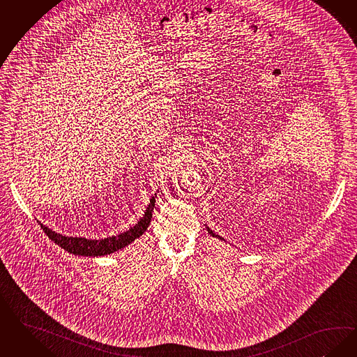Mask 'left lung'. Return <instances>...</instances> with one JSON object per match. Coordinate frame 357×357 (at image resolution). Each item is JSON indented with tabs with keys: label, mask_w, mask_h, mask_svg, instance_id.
<instances>
[{
	"label": "left lung",
	"mask_w": 357,
	"mask_h": 357,
	"mask_svg": "<svg viewBox=\"0 0 357 357\" xmlns=\"http://www.w3.org/2000/svg\"><path fill=\"white\" fill-rule=\"evenodd\" d=\"M208 232H210V234H211V235H213V236H216V238H219V239H222V238H220V236H219V235H215L214 232H213V231H211V229H208Z\"/></svg>",
	"instance_id": "8db88e82"
}]
</instances>
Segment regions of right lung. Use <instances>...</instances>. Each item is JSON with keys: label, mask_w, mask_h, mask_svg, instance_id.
<instances>
[{"label": "right lung", "mask_w": 357, "mask_h": 357, "mask_svg": "<svg viewBox=\"0 0 357 357\" xmlns=\"http://www.w3.org/2000/svg\"><path fill=\"white\" fill-rule=\"evenodd\" d=\"M155 197L157 194L150 200V204L143 215L142 219L131 229L116 235L112 238L106 239H100V241H90L85 238H72V236H62L61 234H57L46 226L41 225V229L45 231V234L53 241V242L61 245L63 250L68 252L74 254V255H84V257H102L107 254H113L115 251L123 248L131 242H134L137 238H139L143 232L150 226L151 218H153V211L155 206Z\"/></svg>", "instance_id": "obj_1"}]
</instances>
